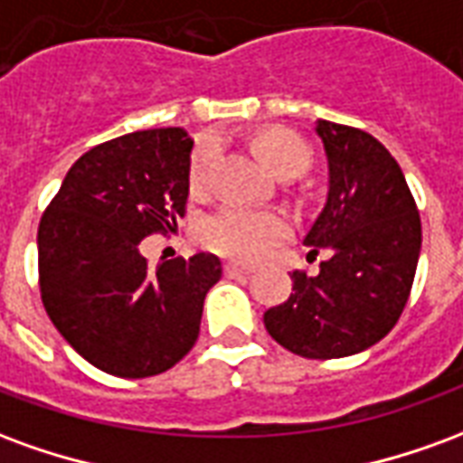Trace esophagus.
Returning <instances> with one entry per match:
<instances>
[{
	"label": "esophagus",
	"instance_id": "1",
	"mask_svg": "<svg viewBox=\"0 0 463 463\" xmlns=\"http://www.w3.org/2000/svg\"><path fill=\"white\" fill-rule=\"evenodd\" d=\"M252 268L248 265H241V262H225V275L228 278H242V275H250Z\"/></svg>",
	"mask_w": 463,
	"mask_h": 463
}]
</instances>
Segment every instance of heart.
<instances>
[{
  "mask_svg": "<svg viewBox=\"0 0 463 463\" xmlns=\"http://www.w3.org/2000/svg\"><path fill=\"white\" fill-rule=\"evenodd\" d=\"M255 151L262 163L278 175H300L310 165L312 151L307 141L288 128H272L255 138ZM218 158V141L205 138L198 143L191 158L193 191H203L211 178L213 163ZM290 232V222L278 211H250V208H222L203 222L201 238L211 250L232 260L252 262L275 248Z\"/></svg>",
  "mask_w": 463,
  "mask_h": 463,
  "instance_id": "obj_1",
  "label": "heart"
}]
</instances>
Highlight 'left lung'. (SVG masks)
<instances>
[{
    "instance_id": "1",
    "label": "left lung",
    "mask_w": 463,
    "mask_h": 463,
    "mask_svg": "<svg viewBox=\"0 0 463 463\" xmlns=\"http://www.w3.org/2000/svg\"><path fill=\"white\" fill-rule=\"evenodd\" d=\"M330 168L327 203L305 235L315 275L292 272V292L265 312V330L307 359L377 345L404 310L421 250V221L404 173L369 133L317 121Z\"/></svg>"
}]
</instances>
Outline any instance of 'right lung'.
<instances>
[{"instance_id":"1","label":"right lung","mask_w":463,"mask_h":463,"mask_svg":"<svg viewBox=\"0 0 463 463\" xmlns=\"http://www.w3.org/2000/svg\"><path fill=\"white\" fill-rule=\"evenodd\" d=\"M191 151L183 128L94 146L69 168L42 215L36 245L46 315L106 374H161L198 340L221 260L198 252L151 268L141 255L143 238L173 231L185 213Z\"/></svg>"}]
</instances>
